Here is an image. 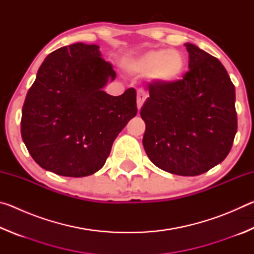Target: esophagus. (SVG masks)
<instances>
[{
  "mask_svg": "<svg viewBox=\"0 0 254 254\" xmlns=\"http://www.w3.org/2000/svg\"><path fill=\"white\" fill-rule=\"evenodd\" d=\"M145 98H147V95H145L144 92H142V91H139V93H137V96H136L137 110H140L141 107H142L143 103H144V101H145Z\"/></svg>",
  "mask_w": 254,
  "mask_h": 254,
  "instance_id": "esophagus-1",
  "label": "esophagus"
}]
</instances>
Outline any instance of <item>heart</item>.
I'll use <instances>...</instances> for the list:
<instances>
[{"mask_svg":"<svg viewBox=\"0 0 254 254\" xmlns=\"http://www.w3.org/2000/svg\"><path fill=\"white\" fill-rule=\"evenodd\" d=\"M185 59L176 50H151L130 64V69L139 75L151 74L157 83L167 84L178 79L185 70Z\"/></svg>","mask_w":254,"mask_h":254,"instance_id":"heart-1","label":"heart"}]
</instances>
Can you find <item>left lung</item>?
<instances>
[{
    "label": "left lung",
    "instance_id": "1",
    "mask_svg": "<svg viewBox=\"0 0 254 254\" xmlns=\"http://www.w3.org/2000/svg\"><path fill=\"white\" fill-rule=\"evenodd\" d=\"M183 79L149 83L141 107L143 147L158 168L198 176L226 158L238 130L235 88L224 66L191 44Z\"/></svg>",
    "mask_w": 254,
    "mask_h": 254
}]
</instances>
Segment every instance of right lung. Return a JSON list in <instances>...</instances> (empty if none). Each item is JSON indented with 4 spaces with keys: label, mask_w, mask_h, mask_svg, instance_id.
I'll return each instance as SVG.
<instances>
[{
    "label": "right lung",
    "mask_w": 254,
    "mask_h": 254,
    "mask_svg": "<svg viewBox=\"0 0 254 254\" xmlns=\"http://www.w3.org/2000/svg\"><path fill=\"white\" fill-rule=\"evenodd\" d=\"M96 45L78 42L47 56L25 96L21 135L33 160L51 173L85 177L100 170L115 137L136 115V92L103 91L117 74Z\"/></svg>",
    "instance_id": "1"
}]
</instances>
